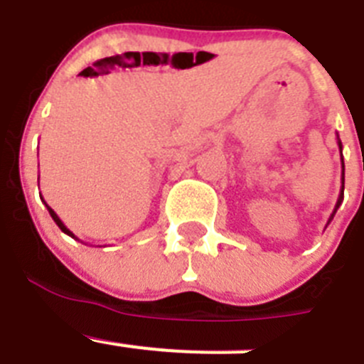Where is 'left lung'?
I'll use <instances>...</instances> for the list:
<instances>
[{
  "label": "left lung",
  "mask_w": 364,
  "mask_h": 364,
  "mask_svg": "<svg viewBox=\"0 0 364 364\" xmlns=\"http://www.w3.org/2000/svg\"><path fill=\"white\" fill-rule=\"evenodd\" d=\"M337 145H339V152H341V165H343V176H341V192H339V198H337L336 208H333V212H332V215H330L328 223L332 221V219H333V215H336L337 208H339V206H341V203H343V196H345V163H343V145H341V139H339V136H337ZM328 223H326V225H328Z\"/></svg>",
  "instance_id": "obj_1"
}]
</instances>
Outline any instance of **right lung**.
<instances>
[{"label":"right lung","instance_id":"add662e5","mask_svg":"<svg viewBox=\"0 0 364 364\" xmlns=\"http://www.w3.org/2000/svg\"><path fill=\"white\" fill-rule=\"evenodd\" d=\"M38 179H39V178H38ZM41 201H43V198H41ZM45 206H47V210H48V214H50V215H52V219H54V223H55V225H58V227H60V228H61V232H65V234H67V235H70V237L77 239V237H76V235L72 234V232H70V230H68V228H67V227H65V223H63V221H61V219H60V218H58V214H55V212H54V210H52V208H50V206H48V205H47V203H45ZM77 241H80V239H77Z\"/></svg>","mask_w":364,"mask_h":364}]
</instances>
